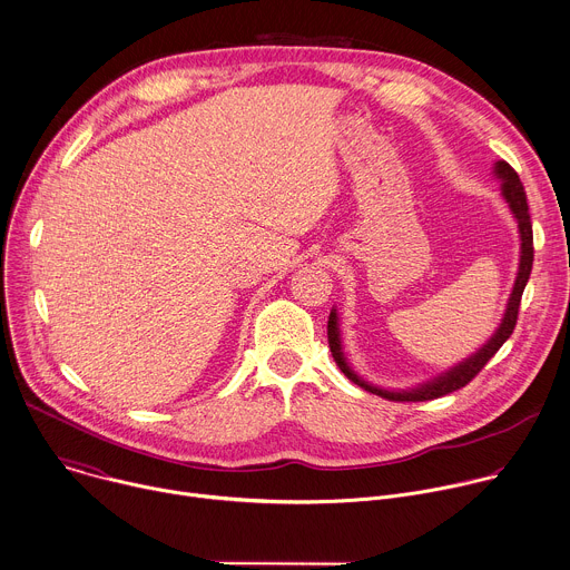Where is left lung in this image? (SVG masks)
<instances>
[{
    "label": "left lung",
    "instance_id": "1",
    "mask_svg": "<svg viewBox=\"0 0 570 570\" xmlns=\"http://www.w3.org/2000/svg\"><path fill=\"white\" fill-rule=\"evenodd\" d=\"M494 176L501 178V195L505 199V204L510 206L517 224H519V237H521V257H519V271H517V279L503 313V320L499 324V328L494 331V335L470 357H465L463 362H459L456 366L448 368L445 373L436 375L434 381H428L414 390H403V392H390V390H381L375 385H368L366 381L348 366L344 353H342V340H340V317L337 311L333 308L328 315V346L333 353V360L337 362L340 371L348 377L351 383H355L357 387H362L364 392H371L381 399L387 401H396V403H421V401H434L441 399L445 394H452L461 387H465L472 377L488 364V360L503 346V342L512 335L514 324H517V315H519V304H521V295L523 288L528 284L530 271H532V259H534V248H532V222H530V213H528V199H525V189L517 176V171L505 163V160H497L494 163Z\"/></svg>",
    "mask_w": 570,
    "mask_h": 570
}]
</instances>
